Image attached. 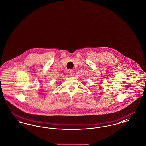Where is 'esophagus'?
<instances>
[{"label":"esophagus","instance_id":"1","mask_svg":"<svg viewBox=\"0 0 146 146\" xmlns=\"http://www.w3.org/2000/svg\"><path fill=\"white\" fill-rule=\"evenodd\" d=\"M69 73H70V76H74V74H75V73H74V71L73 70H70Z\"/></svg>","mask_w":146,"mask_h":146}]
</instances>
